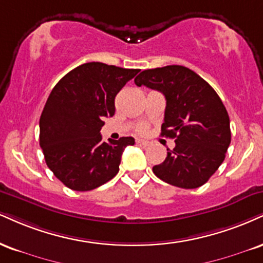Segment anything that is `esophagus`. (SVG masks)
<instances>
[{
    "instance_id": "esophagus-1",
    "label": "esophagus",
    "mask_w": 263,
    "mask_h": 263,
    "mask_svg": "<svg viewBox=\"0 0 263 263\" xmlns=\"http://www.w3.org/2000/svg\"><path fill=\"white\" fill-rule=\"evenodd\" d=\"M137 144H141V145H143V147H148V145L151 144V142H148V141H144V140H137Z\"/></svg>"
}]
</instances>
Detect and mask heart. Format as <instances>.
Here are the masks:
<instances>
[{"mask_svg": "<svg viewBox=\"0 0 263 263\" xmlns=\"http://www.w3.org/2000/svg\"><path fill=\"white\" fill-rule=\"evenodd\" d=\"M145 131V129H144V127H141L140 128V132H141V134H143V132Z\"/></svg>", "mask_w": 263, "mask_h": 263, "instance_id": "b5f03b06", "label": "heart"}]
</instances>
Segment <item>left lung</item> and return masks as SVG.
<instances>
[{"label": "left lung", "mask_w": 263, "mask_h": 263, "mask_svg": "<svg viewBox=\"0 0 263 263\" xmlns=\"http://www.w3.org/2000/svg\"><path fill=\"white\" fill-rule=\"evenodd\" d=\"M135 83L164 94L162 136L175 138V148L167 149L153 173L176 187H200L223 163L232 141L229 115L220 98L203 78L179 65L145 69Z\"/></svg>", "instance_id": "left-lung-1"}]
</instances>
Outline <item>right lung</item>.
Segmentation results:
<instances>
[{"label": "right lung", "instance_id": "obj_1", "mask_svg": "<svg viewBox=\"0 0 263 263\" xmlns=\"http://www.w3.org/2000/svg\"><path fill=\"white\" fill-rule=\"evenodd\" d=\"M138 72L88 62L53 87L40 116L39 142L46 165L68 189L90 191L119 173L122 152L135 138L104 142L100 129L115 114L116 94Z\"/></svg>", "mask_w": 263, "mask_h": 263}]
</instances>
